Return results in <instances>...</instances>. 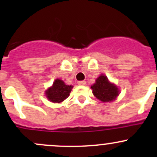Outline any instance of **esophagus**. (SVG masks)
I'll list each match as a JSON object with an SVG mask.
<instances>
[{
	"label": "esophagus",
	"instance_id": "obj_1",
	"mask_svg": "<svg viewBox=\"0 0 157 157\" xmlns=\"http://www.w3.org/2000/svg\"><path fill=\"white\" fill-rule=\"evenodd\" d=\"M78 84L80 85V86H84V85H86V81H84V80H82V81H78Z\"/></svg>",
	"mask_w": 157,
	"mask_h": 157
}]
</instances>
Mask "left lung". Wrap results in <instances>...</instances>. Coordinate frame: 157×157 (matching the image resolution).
I'll list each match as a JSON object with an SVG mask.
<instances>
[{
	"mask_svg": "<svg viewBox=\"0 0 157 157\" xmlns=\"http://www.w3.org/2000/svg\"><path fill=\"white\" fill-rule=\"evenodd\" d=\"M93 93L102 102H112L118 96V89L112 83H109L105 75H100L96 80V83L91 86Z\"/></svg>",
	"mask_w": 157,
	"mask_h": 157,
	"instance_id": "left-lung-1",
	"label": "left lung"
}]
</instances>
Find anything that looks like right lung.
<instances>
[{
    "label": "right lung",
    "instance_id": "obj_1",
    "mask_svg": "<svg viewBox=\"0 0 157 157\" xmlns=\"http://www.w3.org/2000/svg\"><path fill=\"white\" fill-rule=\"evenodd\" d=\"M72 88V86L66 85L63 80L57 79L52 87L46 90L45 94L51 102L59 103L68 97Z\"/></svg>",
    "mask_w": 157,
    "mask_h": 157
}]
</instances>
